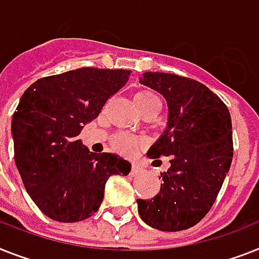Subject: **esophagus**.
<instances>
[{
  "mask_svg": "<svg viewBox=\"0 0 259 259\" xmlns=\"http://www.w3.org/2000/svg\"><path fill=\"white\" fill-rule=\"evenodd\" d=\"M142 173V169H141V166L136 165V163H133V166H132V171H130V174L133 176V177H137V176H140V174Z\"/></svg>",
  "mask_w": 259,
  "mask_h": 259,
  "instance_id": "1",
  "label": "esophagus"
}]
</instances>
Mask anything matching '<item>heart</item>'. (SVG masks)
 Segmentation results:
<instances>
[{
	"label": "heart",
	"instance_id": "obj_1",
	"mask_svg": "<svg viewBox=\"0 0 259 259\" xmlns=\"http://www.w3.org/2000/svg\"><path fill=\"white\" fill-rule=\"evenodd\" d=\"M134 102H136L137 108L142 109L149 105L159 104V100L158 97L151 92H140L134 96ZM140 145H142V141L126 133H119L113 138V146L115 150H118L122 154H133Z\"/></svg>",
	"mask_w": 259,
	"mask_h": 259
}]
</instances>
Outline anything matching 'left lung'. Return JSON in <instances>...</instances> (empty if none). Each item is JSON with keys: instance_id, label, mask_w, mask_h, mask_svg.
Wrapping results in <instances>:
<instances>
[{"instance_id": "left-lung-1", "label": "left lung", "mask_w": 259, "mask_h": 259, "mask_svg": "<svg viewBox=\"0 0 259 259\" xmlns=\"http://www.w3.org/2000/svg\"><path fill=\"white\" fill-rule=\"evenodd\" d=\"M140 83L167 104L166 127L148 157L169 155L170 167L154 198L137 199L138 214L151 228L180 232L198 224L217 198L232 165V118L220 97L194 79L148 71Z\"/></svg>"}]
</instances>
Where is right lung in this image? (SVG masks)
<instances>
[{
    "instance_id": "obj_1",
    "label": "right lung",
    "mask_w": 259,
    "mask_h": 259,
    "mask_svg": "<svg viewBox=\"0 0 259 259\" xmlns=\"http://www.w3.org/2000/svg\"><path fill=\"white\" fill-rule=\"evenodd\" d=\"M130 70L82 68L37 79L22 94L12 119L14 159L27 194L58 222L92 217L113 174L132 163L93 153L79 140L83 126L129 81Z\"/></svg>"
}]
</instances>
